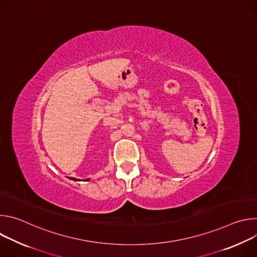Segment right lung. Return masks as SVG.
Listing matches in <instances>:
<instances>
[{
  "label": "right lung",
  "instance_id": "add662e5",
  "mask_svg": "<svg viewBox=\"0 0 257 257\" xmlns=\"http://www.w3.org/2000/svg\"><path fill=\"white\" fill-rule=\"evenodd\" d=\"M71 180H74V181H77V179H75V178H70Z\"/></svg>",
  "mask_w": 257,
  "mask_h": 257
}]
</instances>
